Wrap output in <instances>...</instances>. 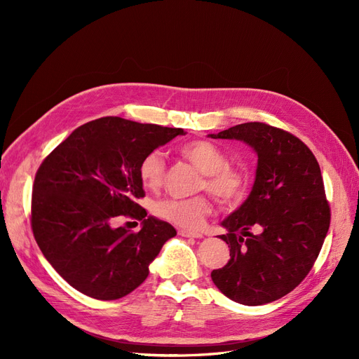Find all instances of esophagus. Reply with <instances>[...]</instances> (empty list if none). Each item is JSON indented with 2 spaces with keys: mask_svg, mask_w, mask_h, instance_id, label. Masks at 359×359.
<instances>
[{
  "mask_svg": "<svg viewBox=\"0 0 359 359\" xmlns=\"http://www.w3.org/2000/svg\"><path fill=\"white\" fill-rule=\"evenodd\" d=\"M178 233L181 236H186V238H203V235L201 232H191V231H186V229H180Z\"/></svg>",
  "mask_w": 359,
  "mask_h": 359,
  "instance_id": "34e87169",
  "label": "esophagus"
}]
</instances>
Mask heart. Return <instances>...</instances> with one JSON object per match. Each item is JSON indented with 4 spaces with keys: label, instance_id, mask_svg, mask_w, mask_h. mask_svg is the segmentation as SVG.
I'll use <instances>...</instances> for the list:
<instances>
[{
    "label": "heart",
    "instance_id": "heart-1",
    "mask_svg": "<svg viewBox=\"0 0 359 359\" xmlns=\"http://www.w3.org/2000/svg\"><path fill=\"white\" fill-rule=\"evenodd\" d=\"M181 156L189 160L202 175L201 189L212 193L224 206L240 203L250 187V173L240 166H229V158L222 148L210 140H191L180 148ZM165 158L160 151H151L139 165V177L147 189H158L165 178ZM212 210L208 196L190 199H165L156 205L160 219L189 229H196Z\"/></svg>",
    "mask_w": 359,
    "mask_h": 359
}]
</instances>
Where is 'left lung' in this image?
I'll list each match as a JSON object with an SVG mask.
<instances>
[{
  "mask_svg": "<svg viewBox=\"0 0 359 359\" xmlns=\"http://www.w3.org/2000/svg\"><path fill=\"white\" fill-rule=\"evenodd\" d=\"M208 136L241 140L257 156L252 191L222 222L227 232L220 238L229 245L231 259L211 278L235 302H273L306 278L330 229L319 163L297 136L264 123L238 124ZM252 226L257 236L249 232Z\"/></svg>",
  "mask_w": 359,
  "mask_h": 359,
  "instance_id": "obj_1",
  "label": "left lung"
}]
</instances>
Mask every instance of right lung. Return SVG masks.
I'll return each mask as SVG.
<instances>
[{
    "label": "right lung",
    "instance_id": "add662e5",
    "mask_svg": "<svg viewBox=\"0 0 359 359\" xmlns=\"http://www.w3.org/2000/svg\"><path fill=\"white\" fill-rule=\"evenodd\" d=\"M180 135L186 132L103 116L76 128L41 163L32 186V233L72 287L111 301L144 283L177 231L136 203L145 196L139 165ZM119 215L142 219L141 231L114 228Z\"/></svg>",
    "mask_w": 359,
    "mask_h": 359
}]
</instances>
